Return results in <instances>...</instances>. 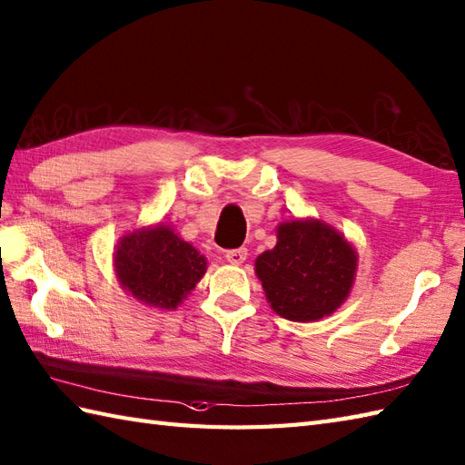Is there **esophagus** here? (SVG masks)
I'll use <instances>...</instances> for the list:
<instances>
[{
  "mask_svg": "<svg viewBox=\"0 0 465 465\" xmlns=\"http://www.w3.org/2000/svg\"><path fill=\"white\" fill-rule=\"evenodd\" d=\"M225 259H228L232 265H242L247 259V250H245V247H237V250L225 252Z\"/></svg>",
  "mask_w": 465,
  "mask_h": 465,
  "instance_id": "esophagus-1",
  "label": "esophagus"
}]
</instances>
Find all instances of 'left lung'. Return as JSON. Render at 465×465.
I'll list each match as a JSON object with an SVG mask.
<instances>
[{
  "instance_id": "left-lung-1",
  "label": "left lung",
  "mask_w": 465,
  "mask_h": 465,
  "mask_svg": "<svg viewBox=\"0 0 465 465\" xmlns=\"http://www.w3.org/2000/svg\"><path fill=\"white\" fill-rule=\"evenodd\" d=\"M356 253L341 233L321 222H285L277 245L257 257L255 273L277 315L317 321L349 297Z\"/></svg>"
}]
</instances>
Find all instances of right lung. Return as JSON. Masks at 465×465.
I'll use <instances>...</instances> for the list:
<instances>
[{
    "label": "right lung",
    "mask_w": 465,
    "mask_h": 465,
    "mask_svg": "<svg viewBox=\"0 0 465 465\" xmlns=\"http://www.w3.org/2000/svg\"><path fill=\"white\" fill-rule=\"evenodd\" d=\"M114 267L133 297L153 307L176 309L206 273V257L168 225H156L124 235Z\"/></svg>",
    "instance_id": "obj_1"
}]
</instances>
